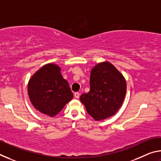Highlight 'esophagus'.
<instances>
[{
  "label": "esophagus",
  "mask_w": 161,
  "mask_h": 161,
  "mask_svg": "<svg viewBox=\"0 0 161 161\" xmlns=\"http://www.w3.org/2000/svg\"><path fill=\"white\" fill-rule=\"evenodd\" d=\"M80 93L79 92H75V98H77V99H79V97H80Z\"/></svg>",
  "instance_id": "esophagus-1"
}]
</instances>
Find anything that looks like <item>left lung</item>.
Returning <instances> with one entry per match:
<instances>
[{"label": "left lung", "mask_w": 161, "mask_h": 161, "mask_svg": "<svg viewBox=\"0 0 161 161\" xmlns=\"http://www.w3.org/2000/svg\"><path fill=\"white\" fill-rule=\"evenodd\" d=\"M90 90L80 96L81 102L95 121L114 116L121 108L126 93V81L111 62L98 63L90 72Z\"/></svg>", "instance_id": "8db88e82"}]
</instances>
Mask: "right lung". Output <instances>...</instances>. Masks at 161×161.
<instances>
[{"label": "right lung", "instance_id": "1", "mask_svg": "<svg viewBox=\"0 0 161 161\" xmlns=\"http://www.w3.org/2000/svg\"><path fill=\"white\" fill-rule=\"evenodd\" d=\"M61 67L47 63L30 78L28 94L35 109L54 117L73 99L68 81L61 74Z\"/></svg>", "mask_w": 161, "mask_h": 161}]
</instances>
